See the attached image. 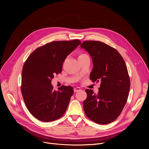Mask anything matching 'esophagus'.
<instances>
[{"instance_id":"obj_1","label":"esophagus","mask_w":149,"mask_h":149,"mask_svg":"<svg viewBox=\"0 0 149 149\" xmlns=\"http://www.w3.org/2000/svg\"><path fill=\"white\" fill-rule=\"evenodd\" d=\"M81 90V89L79 87H75V88H74V93H76V92H77V91H80Z\"/></svg>"}]
</instances>
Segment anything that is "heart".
Segmentation results:
<instances>
[{
    "label": "heart",
    "mask_w": 149,
    "mask_h": 149,
    "mask_svg": "<svg viewBox=\"0 0 149 149\" xmlns=\"http://www.w3.org/2000/svg\"><path fill=\"white\" fill-rule=\"evenodd\" d=\"M85 55H86V54H81V55L79 56V57H81V56H85Z\"/></svg>",
    "instance_id": "b5f03b06"
}]
</instances>
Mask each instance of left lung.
Returning <instances> with one entry per match:
<instances>
[{"label": "left lung", "instance_id": "8db88e82", "mask_svg": "<svg viewBox=\"0 0 149 149\" xmlns=\"http://www.w3.org/2000/svg\"><path fill=\"white\" fill-rule=\"evenodd\" d=\"M81 47L92 58L90 79L101 82L97 94L91 90H86L84 112L97 124L110 123L120 116L129 97L130 81L125 63L116 49L102 42L87 40Z\"/></svg>", "mask_w": 149, "mask_h": 149}]
</instances>
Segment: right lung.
I'll return each instance as SVG.
<instances>
[{
	"instance_id": "add662e5",
	"label": "right lung",
	"mask_w": 149,
	"mask_h": 149,
	"mask_svg": "<svg viewBox=\"0 0 149 149\" xmlns=\"http://www.w3.org/2000/svg\"><path fill=\"white\" fill-rule=\"evenodd\" d=\"M81 44L78 39L54 41L36 49L25 61L21 92L26 108L38 120L53 121L65 113L74 89L63 86L54 90L51 79L61 72L63 61Z\"/></svg>"
}]
</instances>
